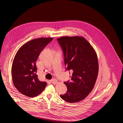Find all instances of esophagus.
Segmentation results:
<instances>
[{
    "instance_id": "obj_1",
    "label": "esophagus",
    "mask_w": 123,
    "mask_h": 123,
    "mask_svg": "<svg viewBox=\"0 0 123 123\" xmlns=\"http://www.w3.org/2000/svg\"><path fill=\"white\" fill-rule=\"evenodd\" d=\"M51 82L53 84H56V83L58 82V81L56 80V79H52V80H51Z\"/></svg>"
}]
</instances>
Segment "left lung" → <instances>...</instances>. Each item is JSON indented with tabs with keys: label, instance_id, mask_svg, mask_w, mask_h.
<instances>
[{
	"label": "left lung",
	"instance_id": "obj_1",
	"mask_svg": "<svg viewBox=\"0 0 123 123\" xmlns=\"http://www.w3.org/2000/svg\"><path fill=\"white\" fill-rule=\"evenodd\" d=\"M57 40L63 49L66 69L72 72V81L64 82L67 92L60 97L68 103L80 102L92 92L96 83L98 72L97 55L83 37L65 36Z\"/></svg>",
	"mask_w": 123,
	"mask_h": 123
}]
</instances>
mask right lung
Segmentation results:
<instances>
[{
	"instance_id": "right-lung-1",
	"label": "right lung",
	"mask_w": 123,
	"mask_h": 123,
	"mask_svg": "<svg viewBox=\"0 0 123 123\" xmlns=\"http://www.w3.org/2000/svg\"><path fill=\"white\" fill-rule=\"evenodd\" d=\"M53 38H39L25 43L17 51L12 66L14 85L19 92L29 97L41 93L47 83L39 80L36 62L41 51Z\"/></svg>"
}]
</instances>
